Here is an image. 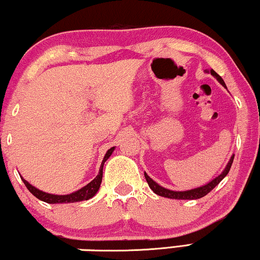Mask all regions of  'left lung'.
<instances>
[{
	"mask_svg": "<svg viewBox=\"0 0 260 260\" xmlns=\"http://www.w3.org/2000/svg\"><path fill=\"white\" fill-rule=\"evenodd\" d=\"M205 72L209 73V70H205ZM210 73L212 76L215 77V78L219 81L220 84L223 85V86H225V83H224V80L222 79V77L219 75H217V72H215L214 70H210ZM234 157L235 155H232L229 164H228L226 168L224 169V172L220 174L219 176H217L215 180H212L211 182H209L208 184L203 185V187H200V188H196V189H191V190H187V191H173V190H169V189H166L164 187H161V185H158L156 182H154L150 177L147 175L145 173V177H146V181L147 183H148L149 188L152 189V190L156 193L158 196H164V197H167V199H175V200H197V199H201V197H203L207 195V193L210 192L212 189H214L217 184L219 183L220 181H222L224 177L228 175V173H229V170L231 168V165L232 162H234Z\"/></svg>",
	"mask_w": 260,
	"mask_h": 260,
	"instance_id": "1",
	"label": "left lung"
}]
</instances>
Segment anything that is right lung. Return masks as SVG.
Here are the masks:
<instances>
[{"label":"right lung","instance_id":"obj_1","mask_svg":"<svg viewBox=\"0 0 260 260\" xmlns=\"http://www.w3.org/2000/svg\"><path fill=\"white\" fill-rule=\"evenodd\" d=\"M114 147H112L107 150V153L104 157V160L102 162V166H100L99 173L98 175L95 176L94 180H92L90 183L85 185L84 188H81L80 190L70 193V195H51V193H46L41 190H38L35 187H32L30 183H28L24 179H22V181L24 182L25 187L28 188V190L32 193L34 196H36L38 200L43 201V202L50 203V204H59V203H75V202H80V201H87L90 200L91 197H93L96 193V191L99 190L100 184H102V180H103V167L104 164H105L106 160L111 156V154L113 153Z\"/></svg>","mask_w":260,"mask_h":260}]
</instances>
